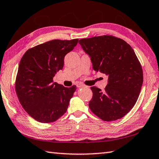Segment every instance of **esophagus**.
<instances>
[{"mask_svg":"<svg viewBox=\"0 0 159 159\" xmlns=\"http://www.w3.org/2000/svg\"><path fill=\"white\" fill-rule=\"evenodd\" d=\"M76 86H77V88H82V87L84 86V84H77Z\"/></svg>","mask_w":159,"mask_h":159,"instance_id":"obj_1","label":"esophagus"}]
</instances>
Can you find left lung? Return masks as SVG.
<instances>
[{"mask_svg":"<svg viewBox=\"0 0 159 159\" xmlns=\"http://www.w3.org/2000/svg\"><path fill=\"white\" fill-rule=\"evenodd\" d=\"M79 43L93 69L108 77L104 91L90 88V110L104 121L120 119L135 105L143 84L142 68L135 52L126 41L110 35L82 39Z\"/></svg>","mask_w":159,"mask_h":159,"instance_id":"8db88e82","label":"left lung"}]
</instances>
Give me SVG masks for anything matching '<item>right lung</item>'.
Returning a JSON list of instances; mask_svg holds the SVG:
<instances>
[{"label":"right lung","instance_id":"right-lung-1","mask_svg":"<svg viewBox=\"0 0 159 159\" xmlns=\"http://www.w3.org/2000/svg\"><path fill=\"white\" fill-rule=\"evenodd\" d=\"M78 39L52 40L27 50L20 62L16 91L20 104L32 118L43 123L53 122L67 110L76 90L53 82L62 70L66 54Z\"/></svg>","mask_w":159,"mask_h":159}]
</instances>
